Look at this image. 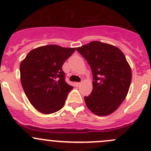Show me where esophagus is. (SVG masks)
I'll return each instance as SVG.
<instances>
[{
  "mask_svg": "<svg viewBox=\"0 0 151 151\" xmlns=\"http://www.w3.org/2000/svg\"><path fill=\"white\" fill-rule=\"evenodd\" d=\"M81 84V82H76V86H79Z\"/></svg>",
  "mask_w": 151,
  "mask_h": 151,
  "instance_id": "34e87169",
  "label": "esophagus"
}]
</instances>
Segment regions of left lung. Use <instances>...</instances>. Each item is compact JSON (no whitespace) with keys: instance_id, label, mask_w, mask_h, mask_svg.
<instances>
[{"instance_id":"left-lung-1","label":"left lung","mask_w":151,"mask_h":151,"mask_svg":"<svg viewBox=\"0 0 151 151\" xmlns=\"http://www.w3.org/2000/svg\"><path fill=\"white\" fill-rule=\"evenodd\" d=\"M76 50L88 62L93 76V89L84 97L94 114L106 116L123 103L131 82V70L125 55L111 45L93 41Z\"/></svg>"}]
</instances>
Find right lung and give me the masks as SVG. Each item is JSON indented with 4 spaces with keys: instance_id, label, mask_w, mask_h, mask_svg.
<instances>
[{
    "instance_id": "right-lung-1",
    "label": "right lung",
    "mask_w": 151,
    "mask_h": 151,
    "mask_svg": "<svg viewBox=\"0 0 151 151\" xmlns=\"http://www.w3.org/2000/svg\"><path fill=\"white\" fill-rule=\"evenodd\" d=\"M76 47L56 45L34 49L20 66V81L31 105L43 114L56 112L63 107L73 86L65 81L64 62Z\"/></svg>"
}]
</instances>
